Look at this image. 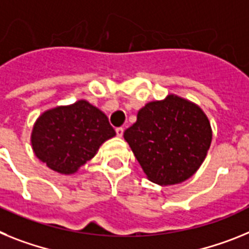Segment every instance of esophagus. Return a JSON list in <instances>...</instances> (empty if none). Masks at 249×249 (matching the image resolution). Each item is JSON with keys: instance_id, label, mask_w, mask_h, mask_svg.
<instances>
[{"instance_id": "obj_1", "label": "esophagus", "mask_w": 249, "mask_h": 249, "mask_svg": "<svg viewBox=\"0 0 249 249\" xmlns=\"http://www.w3.org/2000/svg\"><path fill=\"white\" fill-rule=\"evenodd\" d=\"M116 135H118L119 138L123 137V134H124V129L123 127H116Z\"/></svg>"}]
</instances>
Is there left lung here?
<instances>
[{"mask_svg":"<svg viewBox=\"0 0 249 249\" xmlns=\"http://www.w3.org/2000/svg\"><path fill=\"white\" fill-rule=\"evenodd\" d=\"M124 139L149 180L173 185L199 169L211 146L212 127L196 104L169 94L145 104Z\"/></svg>","mask_w":249,"mask_h":249,"instance_id":"left-lung-1","label":"left lung"}]
</instances>
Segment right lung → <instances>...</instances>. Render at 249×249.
I'll use <instances>...</instances> for the list:
<instances>
[{
    "label": "right lung",
    "instance_id": "obj_1",
    "mask_svg": "<svg viewBox=\"0 0 249 249\" xmlns=\"http://www.w3.org/2000/svg\"><path fill=\"white\" fill-rule=\"evenodd\" d=\"M115 135L107 116L81 99L42 112L32 127L31 146L47 168L70 176Z\"/></svg>",
    "mask_w": 249,
    "mask_h": 249
}]
</instances>
